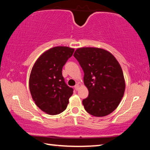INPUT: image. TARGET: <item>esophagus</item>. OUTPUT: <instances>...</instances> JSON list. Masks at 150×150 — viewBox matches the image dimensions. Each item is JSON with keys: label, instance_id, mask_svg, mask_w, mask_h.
I'll return each instance as SVG.
<instances>
[{"label": "esophagus", "instance_id": "obj_1", "mask_svg": "<svg viewBox=\"0 0 150 150\" xmlns=\"http://www.w3.org/2000/svg\"><path fill=\"white\" fill-rule=\"evenodd\" d=\"M79 88V84H76V85H75V90H76V91H78Z\"/></svg>", "mask_w": 150, "mask_h": 150}]
</instances>
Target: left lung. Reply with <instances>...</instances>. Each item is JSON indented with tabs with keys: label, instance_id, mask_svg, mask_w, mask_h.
Instances as JSON below:
<instances>
[{
	"label": "left lung",
	"instance_id": "1",
	"mask_svg": "<svg viewBox=\"0 0 150 150\" xmlns=\"http://www.w3.org/2000/svg\"><path fill=\"white\" fill-rule=\"evenodd\" d=\"M75 59L84 72L88 95L83 105L88 114L97 117L109 115L117 108L125 91L122 70L108 51L96 47L76 50Z\"/></svg>",
	"mask_w": 150,
	"mask_h": 150
}]
</instances>
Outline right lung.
<instances>
[{
	"mask_svg": "<svg viewBox=\"0 0 150 150\" xmlns=\"http://www.w3.org/2000/svg\"><path fill=\"white\" fill-rule=\"evenodd\" d=\"M73 52L74 49L68 47L51 48L33 66L29 79L30 93L35 105L48 115L64 111L73 93L62 75L63 67Z\"/></svg>",
	"mask_w": 150,
	"mask_h": 150,
	"instance_id": "right-lung-1",
	"label": "right lung"
}]
</instances>
